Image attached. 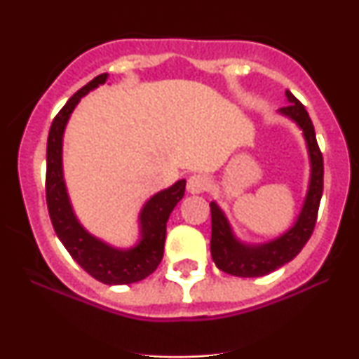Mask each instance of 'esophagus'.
Masks as SVG:
<instances>
[{
    "label": "esophagus",
    "mask_w": 359,
    "mask_h": 359,
    "mask_svg": "<svg viewBox=\"0 0 359 359\" xmlns=\"http://www.w3.org/2000/svg\"><path fill=\"white\" fill-rule=\"evenodd\" d=\"M209 187H211V180H209V177H205L203 174H194L189 177L187 191L191 194L208 192Z\"/></svg>",
    "instance_id": "esophagus-1"
}]
</instances>
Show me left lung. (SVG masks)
Returning <instances> with one entry per match:
<instances>
[{
  "instance_id": "8db88e82",
  "label": "left lung",
  "mask_w": 359,
  "mask_h": 359,
  "mask_svg": "<svg viewBox=\"0 0 359 359\" xmlns=\"http://www.w3.org/2000/svg\"><path fill=\"white\" fill-rule=\"evenodd\" d=\"M288 104L280 108L278 113L294 121L302 131L306 140V148L311 163L309 185L302 208L295 217V222L278 234L273 240L265 243H246L234 234V229L228 216L219 208L216 201H211V257L216 266L224 273L234 277H263L278 270L285 263L294 259L306 246V243L314 231L317 211H319L320 197H323L324 163L323 154L317 147L314 125L302 102L295 100L290 90H285Z\"/></svg>"
}]
</instances>
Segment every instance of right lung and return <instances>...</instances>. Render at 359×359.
<instances>
[{"mask_svg": "<svg viewBox=\"0 0 359 359\" xmlns=\"http://www.w3.org/2000/svg\"><path fill=\"white\" fill-rule=\"evenodd\" d=\"M108 74L94 77L89 84L77 90L65 102L52 121L47 140V208L57 236L71 253V257L106 285H126L147 278L162 262L165 246L167 221L185 192V179L177 180L170 187L154 194L143 204L138 214L140 238L130 248H118L108 241L90 234L74 212L71 197L64 179V133L71 114L82 97L100 88Z\"/></svg>", "mask_w": 359, "mask_h": 359, "instance_id": "add662e5", "label": "right lung"}]
</instances>
